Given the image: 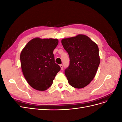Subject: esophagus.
Listing matches in <instances>:
<instances>
[{"instance_id": "obj_1", "label": "esophagus", "mask_w": 122, "mask_h": 122, "mask_svg": "<svg viewBox=\"0 0 122 122\" xmlns=\"http://www.w3.org/2000/svg\"><path fill=\"white\" fill-rule=\"evenodd\" d=\"M60 67H61V70H63V65H60Z\"/></svg>"}]
</instances>
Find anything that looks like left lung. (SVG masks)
Masks as SVG:
<instances>
[{
	"label": "left lung",
	"instance_id": "left-lung-1",
	"mask_svg": "<svg viewBox=\"0 0 122 122\" xmlns=\"http://www.w3.org/2000/svg\"><path fill=\"white\" fill-rule=\"evenodd\" d=\"M61 44L70 57V65L65 71L68 83L76 88L87 86L95 77L100 62L97 44L81 34L62 39Z\"/></svg>",
	"mask_w": 122,
	"mask_h": 122
}]
</instances>
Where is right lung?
<instances>
[{"mask_svg": "<svg viewBox=\"0 0 122 122\" xmlns=\"http://www.w3.org/2000/svg\"><path fill=\"white\" fill-rule=\"evenodd\" d=\"M58 44L57 39L35 38L29 41L20 54L22 71L27 83L40 91L52 84L61 68L54 61L53 50Z\"/></svg>", "mask_w": 122, "mask_h": 122, "instance_id": "right-lung-1", "label": "right lung"}]
</instances>
